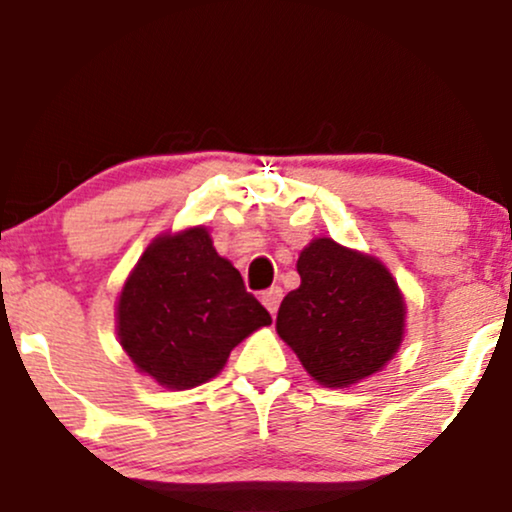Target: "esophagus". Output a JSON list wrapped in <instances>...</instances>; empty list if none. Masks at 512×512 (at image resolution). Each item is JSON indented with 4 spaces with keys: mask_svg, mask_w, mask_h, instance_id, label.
<instances>
[{
    "mask_svg": "<svg viewBox=\"0 0 512 512\" xmlns=\"http://www.w3.org/2000/svg\"><path fill=\"white\" fill-rule=\"evenodd\" d=\"M281 298H284V291L279 289V286H272V289H267L262 293V303H264V308L269 310V313H276V310H279V303H281Z\"/></svg>",
    "mask_w": 512,
    "mask_h": 512,
    "instance_id": "1",
    "label": "esophagus"
}]
</instances>
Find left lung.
Returning a JSON list of instances; mask_svg holds the SVG:
<instances>
[{"label":"left lung","instance_id":"left-lung-1","mask_svg":"<svg viewBox=\"0 0 512 512\" xmlns=\"http://www.w3.org/2000/svg\"><path fill=\"white\" fill-rule=\"evenodd\" d=\"M301 286L281 301L276 332L322 385L346 387L395 356L404 301L373 257L317 238L298 257Z\"/></svg>","mask_w":512,"mask_h":512}]
</instances>
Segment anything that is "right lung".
<instances>
[{
    "mask_svg": "<svg viewBox=\"0 0 512 512\" xmlns=\"http://www.w3.org/2000/svg\"><path fill=\"white\" fill-rule=\"evenodd\" d=\"M269 322L272 315L204 228L154 240L117 303L122 349L173 390L207 383L233 346Z\"/></svg>",
    "mask_w": 512,
    "mask_h": 512,
    "instance_id": "right-lung-1",
    "label": "right lung"
}]
</instances>
